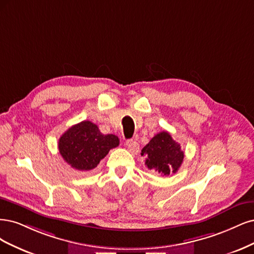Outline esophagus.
Returning <instances> with one entry per match:
<instances>
[{
    "instance_id": "34e87169",
    "label": "esophagus",
    "mask_w": 254,
    "mask_h": 254,
    "mask_svg": "<svg viewBox=\"0 0 254 254\" xmlns=\"http://www.w3.org/2000/svg\"><path fill=\"white\" fill-rule=\"evenodd\" d=\"M126 144H127V149L129 150L130 153H136V152H138V150H139V144H138L135 140H133V139H128V140H127Z\"/></svg>"
}]
</instances>
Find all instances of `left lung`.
Listing matches in <instances>:
<instances>
[{"mask_svg": "<svg viewBox=\"0 0 254 254\" xmlns=\"http://www.w3.org/2000/svg\"><path fill=\"white\" fill-rule=\"evenodd\" d=\"M141 156H145L144 163L148 169L155 170L161 175H170L181 168L185 153L181 144L163 130L155 135L141 150Z\"/></svg>", "mask_w": 254, "mask_h": 254, "instance_id": "left-lung-1", "label": "left lung"}]
</instances>
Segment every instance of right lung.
<instances>
[{
  "instance_id": "right-lung-1",
  "label": "right lung",
  "mask_w": 254,
  "mask_h": 254,
  "mask_svg": "<svg viewBox=\"0 0 254 254\" xmlns=\"http://www.w3.org/2000/svg\"><path fill=\"white\" fill-rule=\"evenodd\" d=\"M119 145V138L104 135L91 121H82L69 127L59 139L58 148L63 159L79 171L95 169L111 149Z\"/></svg>"
}]
</instances>
